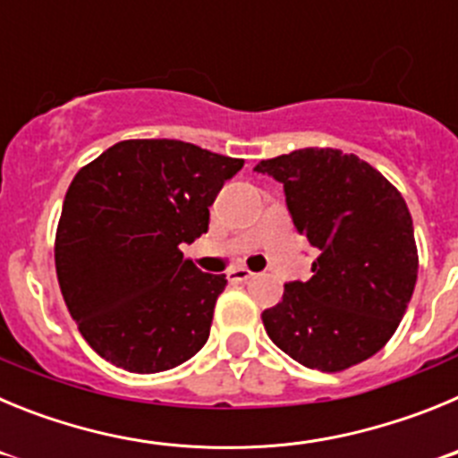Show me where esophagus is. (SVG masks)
<instances>
[{
  "label": "esophagus",
  "instance_id": "34e87169",
  "mask_svg": "<svg viewBox=\"0 0 458 458\" xmlns=\"http://www.w3.org/2000/svg\"><path fill=\"white\" fill-rule=\"evenodd\" d=\"M226 277L232 279V282H248V279L254 277V273L248 268H242V266H238V268L229 270V275H226Z\"/></svg>",
  "mask_w": 458,
  "mask_h": 458
}]
</instances>
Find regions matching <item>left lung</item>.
Wrapping results in <instances>:
<instances>
[{
  "instance_id": "left-lung-1",
  "label": "left lung",
  "mask_w": 458,
  "mask_h": 458,
  "mask_svg": "<svg viewBox=\"0 0 458 458\" xmlns=\"http://www.w3.org/2000/svg\"><path fill=\"white\" fill-rule=\"evenodd\" d=\"M254 172L284 185L298 233L318 250L307 282L261 314L275 346L318 371H342L378 353L406 314L418 248L399 190L339 148H301Z\"/></svg>"
}]
</instances>
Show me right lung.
Masks as SVG:
<instances>
[{
  "label": "right lung",
  "instance_id": "1",
  "mask_svg": "<svg viewBox=\"0 0 458 458\" xmlns=\"http://www.w3.org/2000/svg\"><path fill=\"white\" fill-rule=\"evenodd\" d=\"M241 167L188 141L125 140L75 174L56 229V277L100 358L156 374L204 346L226 279L201 273L181 245L208 232V206Z\"/></svg>",
  "mask_w": 458,
  "mask_h": 458
}]
</instances>
